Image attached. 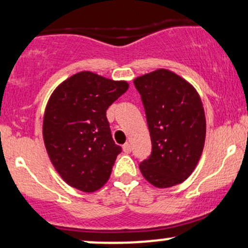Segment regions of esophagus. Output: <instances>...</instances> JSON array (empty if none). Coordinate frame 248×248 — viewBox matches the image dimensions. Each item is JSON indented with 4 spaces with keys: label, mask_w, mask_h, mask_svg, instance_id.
I'll return each mask as SVG.
<instances>
[{
    "label": "esophagus",
    "mask_w": 248,
    "mask_h": 248,
    "mask_svg": "<svg viewBox=\"0 0 248 248\" xmlns=\"http://www.w3.org/2000/svg\"><path fill=\"white\" fill-rule=\"evenodd\" d=\"M122 149H124V153L128 154V153H130V152H132V146H130L129 142H126L124 146H122Z\"/></svg>",
    "instance_id": "esophagus-1"
}]
</instances>
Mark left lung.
I'll return each mask as SVG.
<instances>
[{
  "label": "left lung",
  "instance_id": "left-lung-1",
  "mask_svg": "<svg viewBox=\"0 0 248 248\" xmlns=\"http://www.w3.org/2000/svg\"><path fill=\"white\" fill-rule=\"evenodd\" d=\"M152 140V153L140 164L143 178L157 188L181 184L192 174L202 154L206 119L194 87L168 69L139 76Z\"/></svg>",
  "mask_w": 248,
  "mask_h": 248
}]
</instances>
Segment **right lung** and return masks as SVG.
<instances>
[{"instance_id":"obj_1","label":"right lung","mask_w":248,"mask_h":248,"mask_svg":"<svg viewBox=\"0 0 248 248\" xmlns=\"http://www.w3.org/2000/svg\"><path fill=\"white\" fill-rule=\"evenodd\" d=\"M128 87L126 81L80 72L49 97L43 141L51 164L69 186L92 193L109 179L122 149L111 138L106 111Z\"/></svg>"}]
</instances>
